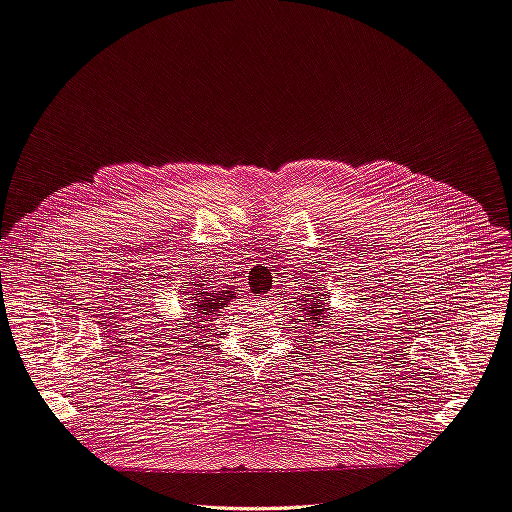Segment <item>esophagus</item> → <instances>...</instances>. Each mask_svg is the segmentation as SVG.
Here are the masks:
<instances>
[{"label": "esophagus", "instance_id": "obj_1", "mask_svg": "<svg viewBox=\"0 0 512 512\" xmlns=\"http://www.w3.org/2000/svg\"><path fill=\"white\" fill-rule=\"evenodd\" d=\"M258 302H262V304H264V302H269V300H266V298H258Z\"/></svg>", "mask_w": 512, "mask_h": 512}]
</instances>
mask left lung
Returning a JSON list of instances; mask_svg holds the SVG:
<instances>
[{"instance_id": "8db88e82", "label": "left lung", "mask_w": 512, "mask_h": 512, "mask_svg": "<svg viewBox=\"0 0 512 512\" xmlns=\"http://www.w3.org/2000/svg\"><path fill=\"white\" fill-rule=\"evenodd\" d=\"M316 291V289H314ZM323 296H327V294H323ZM304 304V310H306V314L310 316V319H306V321H316V323H327V319H329V308H325V304H327V300L325 298H314V296H310V294H306V300H302ZM323 318L324 321L321 322L320 319ZM314 325V323H312Z\"/></svg>"}]
</instances>
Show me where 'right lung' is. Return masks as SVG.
Masks as SVG:
<instances>
[{
	"label": "right lung",
	"instance_id": "right-lung-1",
	"mask_svg": "<svg viewBox=\"0 0 512 512\" xmlns=\"http://www.w3.org/2000/svg\"><path fill=\"white\" fill-rule=\"evenodd\" d=\"M191 300V308L189 314H193V319L198 323V329H202V323H206L212 316H216V312H221V308H225L233 298H237V289L233 291L231 287L216 291V294H208V291L202 289V283H196L191 291H185ZM187 300V298H185ZM193 325V323H189Z\"/></svg>",
	"mask_w": 512,
	"mask_h": 512
}]
</instances>
